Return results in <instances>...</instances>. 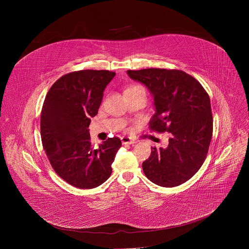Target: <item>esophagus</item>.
<instances>
[{"label":"esophagus","instance_id":"34e87169","mask_svg":"<svg viewBox=\"0 0 249 249\" xmlns=\"http://www.w3.org/2000/svg\"><path fill=\"white\" fill-rule=\"evenodd\" d=\"M121 141H122L123 144H133V143H135V142L130 140V138H129V137H122Z\"/></svg>","mask_w":249,"mask_h":249}]
</instances>
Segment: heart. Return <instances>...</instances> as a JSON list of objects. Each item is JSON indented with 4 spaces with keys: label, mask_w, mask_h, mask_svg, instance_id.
Masks as SVG:
<instances>
[{
    "label": "heart",
    "mask_w": 249,
    "mask_h": 249,
    "mask_svg": "<svg viewBox=\"0 0 249 249\" xmlns=\"http://www.w3.org/2000/svg\"><path fill=\"white\" fill-rule=\"evenodd\" d=\"M136 91H145V90L140 85H131L125 90V92H136Z\"/></svg>",
    "instance_id": "1"
}]
</instances>
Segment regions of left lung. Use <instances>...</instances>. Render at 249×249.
I'll return each mask as SVG.
<instances>
[{"label": "left lung", "instance_id": "left-lung-1", "mask_svg": "<svg viewBox=\"0 0 249 249\" xmlns=\"http://www.w3.org/2000/svg\"><path fill=\"white\" fill-rule=\"evenodd\" d=\"M127 73L153 96L150 129L171 134L167 147H152L142 171L158 186H179L199 171L208 153L213 133L210 98L185 71L149 68Z\"/></svg>", "mask_w": 249, "mask_h": 249}]
</instances>
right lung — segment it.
I'll return each instance as SVG.
<instances>
[{
	"label": "right lung",
	"mask_w": 249,
	"mask_h": 249,
	"mask_svg": "<svg viewBox=\"0 0 249 249\" xmlns=\"http://www.w3.org/2000/svg\"><path fill=\"white\" fill-rule=\"evenodd\" d=\"M115 75L107 70L72 71L59 78L46 96L41 113L43 147L57 175L75 188L93 189L112 174L120 139L108 138L94 147L88 128Z\"/></svg>",
	"instance_id": "add662e5"
}]
</instances>
